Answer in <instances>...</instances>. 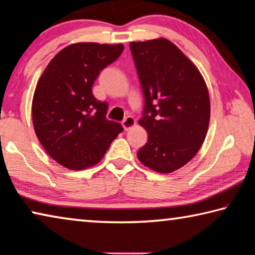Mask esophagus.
<instances>
[{
    "label": "esophagus",
    "mask_w": 255,
    "mask_h": 255,
    "mask_svg": "<svg viewBox=\"0 0 255 255\" xmlns=\"http://www.w3.org/2000/svg\"><path fill=\"white\" fill-rule=\"evenodd\" d=\"M135 125V120L132 118V116H128L122 122V127L125 131H128L131 128H133Z\"/></svg>",
    "instance_id": "obj_1"
}]
</instances>
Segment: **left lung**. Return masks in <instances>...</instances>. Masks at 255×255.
Listing matches in <instances>:
<instances>
[{"label":"left lung","instance_id":"obj_1","mask_svg":"<svg viewBox=\"0 0 255 255\" xmlns=\"http://www.w3.org/2000/svg\"><path fill=\"white\" fill-rule=\"evenodd\" d=\"M144 95L139 124L148 141L137 158L157 173H172L201 148L210 121V98L202 74L166 38L130 43Z\"/></svg>","mask_w":255,"mask_h":255}]
</instances>
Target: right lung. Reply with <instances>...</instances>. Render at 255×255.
I'll use <instances>...</instances> for the list:
<instances>
[{"mask_svg": "<svg viewBox=\"0 0 255 255\" xmlns=\"http://www.w3.org/2000/svg\"><path fill=\"white\" fill-rule=\"evenodd\" d=\"M123 44L77 43L54 56L37 82L32 124L39 142L58 164L72 170L102 159L122 125L106 119L108 104L93 95L100 71L122 54Z\"/></svg>", "mask_w": 255, "mask_h": 255, "instance_id": "obj_1", "label": "right lung"}]
</instances>
